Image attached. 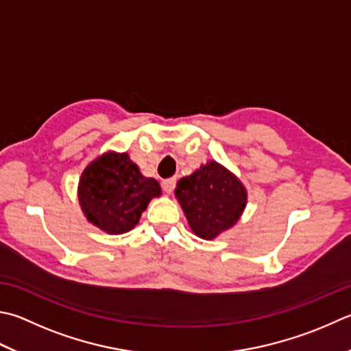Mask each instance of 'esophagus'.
<instances>
[{
    "label": "esophagus",
    "instance_id": "esophagus-1",
    "mask_svg": "<svg viewBox=\"0 0 351 351\" xmlns=\"http://www.w3.org/2000/svg\"><path fill=\"white\" fill-rule=\"evenodd\" d=\"M176 183H177V178L176 177H169V178H167V180H163L162 182V188H163V191L167 194H171L174 191V188H176Z\"/></svg>",
    "mask_w": 351,
    "mask_h": 351
}]
</instances>
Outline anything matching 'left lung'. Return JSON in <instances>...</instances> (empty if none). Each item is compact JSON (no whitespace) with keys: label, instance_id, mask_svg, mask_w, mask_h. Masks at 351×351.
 Instances as JSON below:
<instances>
[{"label":"left lung","instance_id":"1","mask_svg":"<svg viewBox=\"0 0 351 351\" xmlns=\"http://www.w3.org/2000/svg\"><path fill=\"white\" fill-rule=\"evenodd\" d=\"M176 197L194 234L213 240L234 226L246 206V189L217 162H209L177 183Z\"/></svg>","mask_w":351,"mask_h":351}]
</instances>
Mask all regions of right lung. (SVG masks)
Here are the masks:
<instances>
[{"instance_id": "add662e5", "label": "right lung", "mask_w": 351, "mask_h": 351, "mask_svg": "<svg viewBox=\"0 0 351 351\" xmlns=\"http://www.w3.org/2000/svg\"><path fill=\"white\" fill-rule=\"evenodd\" d=\"M158 195V182L143 177L125 153L99 157L85 168L79 182L84 214L97 228L113 235L133 229L151 198Z\"/></svg>"}]
</instances>
